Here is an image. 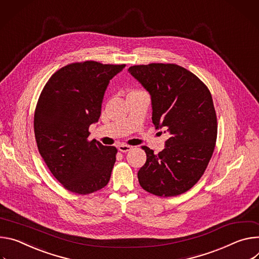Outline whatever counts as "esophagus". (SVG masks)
I'll return each mask as SVG.
<instances>
[{
  "label": "esophagus",
  "mask_w": 259,
  "mask_h": 259,
  "mask_svg": "<svg viewBox=\"0 0 259 259\" xmlns=\"http://www.w3.org/2000/svg\"><path fill=\"white\" fill-rule=\"evenodd\" d=\"M132 149H133L132 146L125 145V144H121V145L118 146V150H119L120 152H128V151H131Z\"/></svg>",
  "instance_id": "1"
}]
</instances>
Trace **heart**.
Masks as SVG:
<instances>
[{"mask_svg": "<svg viewBox=\"0 0 259 259\" xmlns=\"http://www.w3.org/2000/svg\"><path fill=\"white\" fill-rule=\"evenodd\" d=\"M138 93H143V91H139V90H134L132 91L128 95H133V94H138Z\"/></svg>", "mask_w": 259, "mask_h": 259, "instance_id": "heart-1", "label": "heart"}]
</instances>
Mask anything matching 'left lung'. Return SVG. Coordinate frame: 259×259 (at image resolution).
<instances>
[{
  "label": "left lung",
  "mask_w": 259,
  "mask_h": 259,
  "mask_svg": "<svg viewBox=\"0 0 259 259\" xmlns=\"http://www.w3.org/2000/svg\"><path fill=\"white\" fill-rule=\"evenodd\" d=\"M128 72L149 92L152 122L165 128V148L138 171L141 187L157 196H176L193 187L205 173L217 139V116L207 85L176 64L138 65Z\"/></svg>",
  "instance_id": "8db88e82"
}]
</instances>
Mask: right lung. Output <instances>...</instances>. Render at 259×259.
<instances>
[{"mask_svg": "<svg viewBox=\"0 0 259 259\" xmlns=\"http://www.w3.org/2000/svg\"><path fill=\"white\" fill-rule=\"evenodd\" d=\"M124 67L72 63L57 70L41 92L34 115L38 150L54 178L71 192L90 194L110 180L117 149L90 141L89 128L100 118L109 81Z\"/></svg>", "mask_w": 259, "mask_h": 259, "instance_id": "obj_1", "label": "right lung"}]
</instances>
